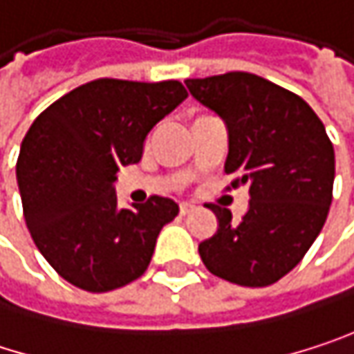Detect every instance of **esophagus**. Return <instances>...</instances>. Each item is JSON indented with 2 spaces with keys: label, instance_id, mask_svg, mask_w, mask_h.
<instances>
[{
  "label": "esophagus",
  "instance_id": "1",
  "mask_svg": "<svg viewBox=\"0 0 354 354\" xmlns=\"http://www.w3.org/2000/svg\"><path fill=\"white\" fill-rule=\"evenodd\" d=\"M192 209H194V205H192V203H186V201H182V203H180V213H182V215H188Z\"/></svg>",
  "mask_w": 354,
  "mask_h": 354
}]
</instances>
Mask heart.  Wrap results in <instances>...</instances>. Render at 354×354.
Returning <instances> with one entry per match:
<instances>
[{
	"instance_id": "heart-1",
	"label": "heart",
	"mask_w": 354,
	"mask_h": 354,
	"mask_svg": "<svg viewBox=\"0 0 354 354\" xmlns=\"http://www.w3.org/2000/svg\"><path fill=\"white\" fill-rule=\"evenodd\" d=\"M147 141H149V139H147Z\"/></svg>"
}]
</instances>
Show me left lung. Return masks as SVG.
Segmentation results:
<instances>
[{"label":"left lung","instance_id":"left-lung-1","mask_svg":"<svg viewBox=\"0 0 354 354\" xmlns=\"http://www.w3.org/2000/svg\"><path fill=\"white\" fill-rule=\"evenodd\" d=\"M217 112L230 135L225 174L250 192L246 215L209 205L217 234L198 244L209 272L266 287L293 270L322 232L334 184V147L318 114L297 94L246 71L184 82Z\"/></svg>","mask_w":354,"mask_h":354}]
</instances>
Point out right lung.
Returning <instances> with one entry per match:
<instances>
[{"instance_id":"add662e5","label":"right lung","mask_w":354,"mask_h":354,"mask_svg":"<svg viewBox=\"0 0 354 354\" xmlns=\"http://www.w3.org/2000/svg\"><path fill=\"white\" fill-rule=\"evenodd\" d=\"M186 96L176 80L102 77L36 116L16 176L36 248L67 283L104 293L147 270L178 205L153 194L143 205L118 209L112 182L118 168L141 160L147 133Z\"/></svg>"}]
</instances>
